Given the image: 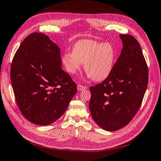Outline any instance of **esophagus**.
Listing matches in <instances>:
<instances>
[{
  "label": "esophagus",
  "instance_id": "1",
  "mask_svg": "<svg viewBox=\"0 0 161 161\" xmlns=\"http://www.w3.org/2000/svg\"><path fill=\"white\" fill-rule=\"evenodd\" d=\"M77 88H78V90L79 91H82V90H84V89H85L86 87L85 86H82V85H78V86H77Z\"/></svg>",
  "mask_w": 161,
  "mask_h": 161
}]
</instances>
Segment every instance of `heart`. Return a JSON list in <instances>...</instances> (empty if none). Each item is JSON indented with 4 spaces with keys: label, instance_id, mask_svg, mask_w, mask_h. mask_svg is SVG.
Instances as JSON below:
<instances>
[{
    "label": "heart",
    "instance_id": "heart-1",
    "mask_svg": "<svg viewBox=\"0 0 161 161\" xmlns=\"http://www.w3.org/2000/svg\"><path fill=\"white\" fill-rule=\"evenodd\" d=\"M116 52L110 43L82 40L75 43L72 53H65L62 62L66 70L75 74L85 63V70L89 76L96 81L108 78L113 69Z\"/></svg>",
    "mask_w": 161,
    "mask_h": 161
}]
</instances>
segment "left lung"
I'll return each mask as SVG.
<instances>
[{
  "mask_svg": "<svg viewBox=\"0 0 161 161\" xmlns=\"http://www.w3.org/2000/svg\"><path fill=\"white\" fill-rule=\"evenodd\" d=\"M123 48L109 76L90 86L89 109L101 128L113 131L130 122L142 104L148 82V69L138 42L121 34Z\"/></svg>",
  "mask_w": 161,
  "mask_h": 161,
  "instance_id": "8db88e82",
  "label": "left lung"
}]
</instances>
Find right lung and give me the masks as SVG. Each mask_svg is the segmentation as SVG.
Here are the masks:
<instances>
[{
	"label": "right lung",
	"instance_id": "add662e5",
	"mask_svg": "<svg viewBox=\"0 0 161 161\" xmlns=\"http://www.w3.org/2000/svg\"><path fill=\"white\" fill-rule=\"evenodd\" d=\"M61 66L60 49L42 33L30 34L14 53L12 87L19 110L30 122H54L76 93V82Z\"/></svg>",
	"mask_w": 161,
	"mask_h": 161
}]
</instances>
